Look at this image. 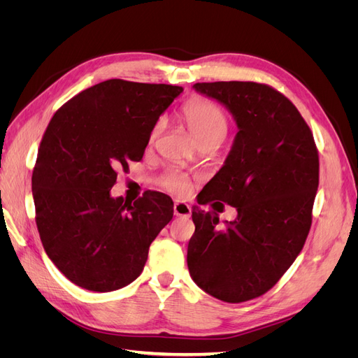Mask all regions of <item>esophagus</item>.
Listing matches in <instances>:
<instances>
[{
    "label": "esophagus",
    "mask_w": 358,
    "mask_h": 358,
    "mask_svg": "<svg viewBox=\"0 0 358 358\" xmlns=\"http://www.w3.org/2000/svg\"><path fill=\"white\" fill-rule=\"evenodd\" d=\"M173 212H175L176 216L189 218V216H191V206L185 201H175V206H173Z\"/></svg>",
    "instance_id": "1"
}]
</instances>
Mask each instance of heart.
<instances>
[{
    "mask_svg": "<svg viewBox=\"0 0 358 358\" xmlns=\"http://www.w3.org/2000/svg\"><path fill=\"white\" fill-rule=\"evenodd\" d=\"M180 115L185 121L191 136L196 142H201L206 138L218 137L222 138L227 134V117L221 112L220 107H216L213 103L203 100V99H192L185 103L182 107ZM161 129V122H157L152 128L150 137H155ZM161 187L167 191H171L179 196H185L189 192L192 183L191 179L180 173H167V175L161 179Z\"/></svg>",
    "mask_w": 358,
    "mask_h": 358,
    "instance_id": "b5f03b06",
    "label": "heart"
}]
</instances>
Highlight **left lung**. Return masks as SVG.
Wrapping results in <instances>:
<instances>
[{
  "label": "left lung",
  "instance_id": "8db88e82",
  "mask_svg": "<svg viewBox=\"0 0 358 358\" xmlns=\"http://www.w3.org/2000/svg\"><path fill=\"white\" fill-rule=\"evenodd\" d=\"M192 88L225 106L239 129L199 204L220 200L237 216L220 229L218 216L194 206L187 263L203 291L242 303L272 288L305 245L318 189V150L296 106L268 85L212 82Z\"/></svg>",
  "mask_w": 358,
  "mask_h": 358
}]
</instances>
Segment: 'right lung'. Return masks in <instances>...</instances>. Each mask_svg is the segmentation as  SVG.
<instances>
[{"instance_id": "1", "label": "right lung", "mask_w": 358, "mask_h": 358, "mask_svg": "<svg viewBox=\"0 0 358 358\" xmlns=\"http://www.w3.org/2000/svg\"><path fill=\"white\" fill-rule=\"evenodd\" d=\"M180 86L110 79L82 91L53 115L32 171L43 248L59 272L107 292L140 276L149 246L173 218V201L146 191L113 199L117 170L143 158L161 113Z\"/></svg>"}]
</instances>
